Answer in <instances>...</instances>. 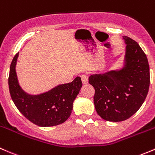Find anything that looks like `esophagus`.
<instances>
[{
  "label": "esophagus",
  "instance_id": "obj_1",
  "mask_svg": "<svg viewBox=\"0 0 155 155\" xmlns=\"http://www.w3.org/2000/svg\"><path fill=\"white\" fill-rule=\"evenodd\" d=\"M81 81H82L83 84H88V82H89L88 76L85 75V74H82V75L81 76Z\"/></svg>",
  "mask_w": 155,
  "mask_h": 155
}]
</instances>
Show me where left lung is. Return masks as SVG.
<instances>
[{"label":"left lung","mask_w":155,"mask_h":155,"mask_svg":"<svg viewBox=\"0 0 155 155\" xmlns=\"http://www.w3.org/2000/svg\"><path fill=\"white\" fill-rule=\"evenodd\" d=\"M125 53L122 67L89 76L95 89L96 112L109 122H122L133 116L147 96L150 84L147 57L138 43L123 36Z\"/></svg>","instance_id":"obj_1"}]
</instances>
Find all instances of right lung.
<instances>
[{
	"label": "right lung",
	"mask_w": 155,
	"mask_h": 155,
	"mask_svg": "<svg viewBox=\"0 0 155 155\" xmlns=\"http://www.w3.org/2000/svg\"><path fill=\"white\" fill-rule=\"evenodd\" d=\"M19 53L14 57L9 68V88L11 98L18 110L28 120L40 127L63 123L71 115L73 102L82 87L80 77L71 83L59 84L42 93L32 95L20 86L16 74Z\"/></svg>",
	"instance_id": "1"
}]
</instances>
